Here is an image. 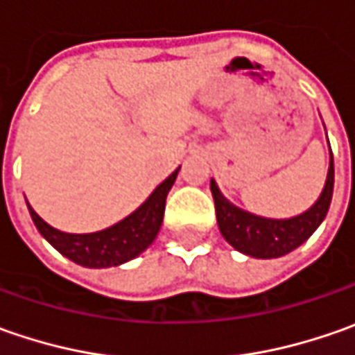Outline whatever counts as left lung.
Instances as JSON below:
<instances>
[{"instance_id": "obj_1", "label": "left lung", "mask_w": 355, "mask_h": 355, "mask_svg": "<svg viewBox=\"0 0 355 355\" xmlns=\"http://www.w3.org/2000/svg\"><path fill=\"white\" fill-rule=\"evenodd\" d=\"M332 191H334L332 150H330L328 175L322 187L320 198L316 199L306 211L288 217V219H270V217H261V215L241 209L221 193L217 182L211 180L217 225H219L221 235L233 249L254 259H279L298 249L324 221L326 213L330 209Z\"/></svg>"}]
</instances>
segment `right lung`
I'll return each instance as SVG.
<instances>
[{"instance_id": "1", "label": "right lung", "mask_w": 355, "mask_h": 355, "mask_svg": "<svg viewBox=\"0 0 355 355\" xmlns=\"http://www.w3.org/2000/svg\"><path fill=\"white\" fill-rule=\"evenodd\" d=\"M178 171L180 168L171 171L150 193V198L146 199L138 209L130 213L128 217L94 233L59 231L49 225L47 221H43L29 203L27 207H29L37 231L47 239L62 257L87 268L120 266L136 259L138 254H142L157 237L162 221H164V211H166V198L178 178Z\"/></svg>"}]
</instances>
